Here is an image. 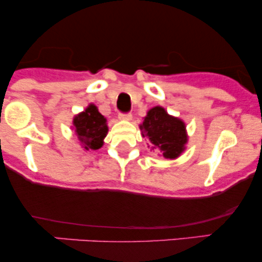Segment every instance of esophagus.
<instances>
[{
    "mask_svg": "<svg viewBox=\"0 0 262 262\" xmlns=\"http://www.w3.org/2000/svg\"><path fill=\"white\" fill-rule=\"evenodd\" d=\"M119 118L124 119V121H130L132 114L130 113H121V114H119Z\"/></svg>",
    "mask_w": 262,
    "mask_h": 262,
    "instance_id": "esophagus-1",
    "label": "esophagus"
}]
</instances>
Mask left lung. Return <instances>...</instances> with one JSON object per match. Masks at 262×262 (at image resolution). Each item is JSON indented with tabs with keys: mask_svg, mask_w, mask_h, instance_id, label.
I'll list each match as a JSON object with an SVG mask.
<instances>
[{
	"mask_svg": "<svg viewBox=\"0 0 262 262\" xmlns=\"http://www.w3.org/2000/svg\"><path fill=\"white\" fill-rule=\"evenodd\" d=\"M140 130L143 137L151 141V149L160 151L166 159H176L183 151L187 141L185 123L169 116L161 107L149 111Z\"/></svg>",
	"mask_w": 262,
	"mask_h": 262,
	"instance_id": "8db88e82",
	"label": "left lung"
}]
</instances>
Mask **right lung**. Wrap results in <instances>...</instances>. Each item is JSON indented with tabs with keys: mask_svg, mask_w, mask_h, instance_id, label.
Masks as SVG:
<instances>
[{
	"mask_svg": "<svg viewBox=\"0 0 262 262\" xmlns=\"http://www.w3.org/2000/svg\"><path fill=\"white\" fill-rule=\"evenodd\" d=\"M75 133L85 150H97L103 145L108 128L106 118L98 112L93 104H90L85 112L75 117Z\"/></svg>",
	"mask_w": 262,
	"mask_h": 262,
	"instance_id": "obj_1",
	"label": "right lung"
}]
</instances>
